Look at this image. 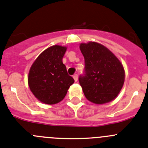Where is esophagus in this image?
<instances>
[{"instance_id": "obj_1", "label": "esophagus", "mask_w": 148, "mask_h": 148, "mask_svg": "<svg viewBox=\"0 0 148 148\" xmlns=\"http://www.w3.org/2000/svg\"><path fill=\"white\" fill-rule=\"evenodd\" d=\"M73 78H74V81H75V82H77V79H78V76H77V74H74V75L73 76Z\"/></svg>"}]
</instances>
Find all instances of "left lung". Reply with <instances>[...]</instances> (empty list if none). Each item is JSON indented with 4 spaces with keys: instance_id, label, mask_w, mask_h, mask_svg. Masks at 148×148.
I'll list each match as a JSON object with an SVG mask.
<instances>
[{
    "instance_id": "left-lung-1",
    "label": "left lung",
    "mask_w": 148,
    "mask_h": 148,
    "mask_svg": "<svg viewBox=\"0 0 148 148\" xmlns=\"http://www.w3.org/2000/svg\"><path fill=\"white\" fill-rule=\"evenodd\" d=\"M85 58L86 76L79 81L86 99L102 105L116 99L125 82L122 62L107 47L90 41L79 44Z\"/></svg>"
}]
</instances>
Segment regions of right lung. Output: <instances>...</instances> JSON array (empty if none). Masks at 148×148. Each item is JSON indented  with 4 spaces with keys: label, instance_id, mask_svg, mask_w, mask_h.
I'll list each match as a JSON object with an SVG mask.
<instances>
[{
    "label": "right lung",
    "instance_id": "obj_1",
    "mask_svg": "<svg viewBox=\"0 0 148 148\" xmlns=\"http://www.w3.org/2000/svg\"><path fill=\"white\" fill-rule=\"evenodd\" d=\"M66 50V46H50L38 56L29 69V87L42 103L54 105L61 102L74 82L62 63Z\"/></svg>",
    "mask_w": 148,
    "mask_h": 148
}]
</instances>
